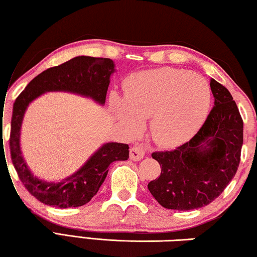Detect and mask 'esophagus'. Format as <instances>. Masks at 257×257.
<instances>
[{
  "label": "esophagus",
  "instance_id": "esophagus-1",
  "mask_svg": "<svg viewBox=\"0 0 257 257\" xmlns=\"http://www.w3.org/2000/svg\"><path fill=\"white\" fill-rule=\"evenodd\" d=\"M145 156V150L142 146H133L130 149V160L139 161Z\"/></svg>",
  "mask_w": 257,
  "mask_h": 257
}]
</instances>
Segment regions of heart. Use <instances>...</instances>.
<instances>
[{
	"mask_svg": "<svg viewBox=\"0 0 257 257\" xmlns=\"http://www.w3.org/2000/svg\"><path fill=\"white\" fill-rule=\"evenodd\" d=\"M211 89L201 76L162 68L130 76L124 99L111 95L113 112L130 135L150 119L151 135L162 146H175L189 139L205 122L211 107Z\"/></svg>",
	"mask_w": 257,
	"mask_h": 257,
	"instance_id": "1",
	"label": "heart"
}]
</instances>
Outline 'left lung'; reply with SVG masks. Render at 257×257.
Masks as SVG:
<instances>
[{"mask_svg":"<svg viewBox=\"0 0 257 257\" xmlns=\"http://www.w3.org/2000/svg\"><path fill=\"white\" fill-rule=\"evenodd\" d=\"M214 106L197 134L173 151L155 152L161 175L147 187L169 210L190 211L214 201L237 172L242 146V119L224 86L211 79Z\"/></svg>","mask_w":257,"mask_h":257,"instance_id":"1","label":"left lung"}]
</instances>
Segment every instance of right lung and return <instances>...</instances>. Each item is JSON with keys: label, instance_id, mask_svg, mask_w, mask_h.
Wrapping results in <instances>:
<instances>
[{"label": "right lung", "instance_id": "right-lung-1", "mask_svg": "<svg viewBox=\"0 0 257 257\" xmlns=\"http://www.w3.org/2000/svg\"><path fill=\"white\" fill-rule=\"evenodd\" d=\"M113 72H115V64L111 59L76 56L40 73L17 97L10 134L12 163L26 189L43 204L60 208L85 205L96 195L105 180L108 165L114 161L129 159V146L121 143H105L89 156L81 168L61 181L40 179L29 170L20 146L21 124L27 107L49 92L77 94L104 105Z\"/></svg>", "mask_w": 257, "mask_h": 257}]
</instances>
